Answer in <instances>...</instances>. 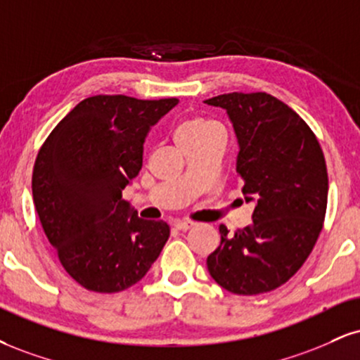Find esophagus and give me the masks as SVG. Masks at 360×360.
<instances>
[{
	"mask_svg": "<svg viewBox=\"0 0 360 360\" xmlns=\"http://www.w3.org/2000/svg\"><path fill=\"white\" fill-rule=\"evenodd\" d=\"M194 226L193 221H176L174 223V228L177 231H188V229H191Z\"/></svg>",
	"mask_w": 360,
	"mask_h": 360,
	"instance_id": "esophagus-1",
	"label": "esophagus"
}]
</instances>
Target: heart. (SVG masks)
Instances as JSON below:
<instances>
[{"label":"heart","mask_w":360,"mask_h":360,"mask_svg":"<svg viewBox=\"0 0 360 360\" xmlns=\"http://www.w3.org/2000/svg\"><path fill=\"white\" fill-rule=\"evenodd\" d=\"M219 131L218 127L210 120L201 119V117H193V119L184 120L183 124L177 127L176 131V141L177 144L184 141H193V139H199V137H205L207 134Z\"/></svg>","instance_id":"obj_1"}]
</instances>
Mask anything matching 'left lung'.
<instances>
[{"label":"left lung","instance_id":"1","mask_svg":"<svg viewBox=\"0 0 360 360\" xmlns=\"http://www.w3.org/2000/svg\"><path fill=\"white\" fill-rule=\"evenodd\" d=\"M226 112L238 142L236 172L253 224L228 235L206 259L219 287L236 295L271 292L300 270L322 231L328 177L305 120L274 95L231 92L205 101Z\"/></svg>","mask_w":360,"mask_h":360}]
</instances>
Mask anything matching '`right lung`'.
Masks as SVG:
<instances>
[{"mask_svg":"<svg viewBox=\"0 0 360 360\" xmlns=\"http://www.w3.org/2000/svg\"><path fill=\"white\" fill-rule=\"evenodd\" d=\"M177 98L95 95L60 120L33 167V201L67 274L92 292L136 285L166 245L169 226L122 199L142 167L147 134Z\"/></svg>","mask_w":360,"mask_h":360,"instance_id":"1","label":"right lung"}]
</instances>
